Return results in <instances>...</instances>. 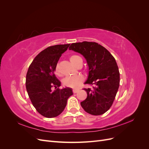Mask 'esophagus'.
<instances>
[{
	"label": "esophagus",
	"mask_w": 149,
	"mask_h": 149,
	"mask_svg": "<svg viewBox=\"0 0 149 149\" xmlns=\"http://www.w3.org/2000/svg\"><path fill=\"white\" fill-rule=\"evenodd\" d=\"M79 91V89H73V93H78Z\"/></svg>",
	"instance_id": "34e87169"
}]
</instances>
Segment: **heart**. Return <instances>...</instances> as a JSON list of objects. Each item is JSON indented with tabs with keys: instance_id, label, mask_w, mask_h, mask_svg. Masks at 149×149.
<instances>
[{
	"instance_id": "b5f03b06",
	"label": "heart",
	"mask_w": 149,
	"mask_h": 149,
	"mask_svg": "<svg viewBox=\"0 0 149 149\" xmlns=\"http://www.w3.org/2000/svg\"><path fill=\"white\" fill-rule=\"evenodd\" d=\"M70 62L73 65L77 67L78 65L82 62V59L79 56L76 55H72L69 57ZM55 72L56 75H60V71L58 67L56 66L55 70ZM84 81V78L81 75H77L74 76L67 77L63 80V84L66 87L73 89L78 88L79 86Z\"/></svg>"
}]
</instances>
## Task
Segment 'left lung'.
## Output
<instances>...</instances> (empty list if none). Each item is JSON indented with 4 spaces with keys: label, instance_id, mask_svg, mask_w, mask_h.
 Segmentation results:
<instances>
[{
    "label": "left lung",
    "instance_id": "left-lung-1",
    "mask_svg": "<svg viewBox=\"0 0 149 149\" xmlns=\"http://www.w3.org/2000/svg\"><path fill=\"white\" fill-rule=\"evenodd\" d=\"M69 49L81 54L89 66L88 78L84 84L93 88H83L88 96L81 106L91 115L103 114L113 104L119 86L120 73L115 58L96 42L74 43Z\"/></svg>",
    "mask_w": 149,
    "mask_h": 149
}]
</instances>
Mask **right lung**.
Instances as JSON below:
<instances>
[{"label": "right lung", "mask_w": 149, "mask_h": 149, "mask_svg": "<svg viewBox=\"0 0 149 149\" xmlns=\"http://www.w3.org/2000/svg\"><path fill=\"white\" fill-rule=\"evenodd\" d=\"M69 46L56 45L43 49L34 58L26 73V89L30 101L38 113L47 118L59 116L73 94L71 88H59L61 83L55 74L57 63Z\"/></svg>", "instance_id": "obj_1"}]
</instances>
